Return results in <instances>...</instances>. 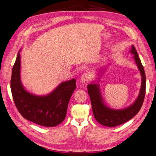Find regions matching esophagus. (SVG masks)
<instances>
[{"label":"esophagus","mask_w":156,"mask_h":156,"mask_svg":"<svg viewBox=\"0 0 156 156\" xmlns=\"http://www.w3.org/2000/svg\"><path fill=\"white\" fill-rule=\"evenodd\" d=\"M91 79V76L89 73H84L81 77V82L83 83H86L89 82Z\"/></svg>","instance_id":"obj_1"}]
</instances>
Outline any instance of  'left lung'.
I'll list each match as a JSON object with an SVG mask.
<instances>
[{
  "label": "left lung",
  "instance_id": "1",
  "mask_svg": "<svg viewBox=\"0 0 156 156\" xmlns=\"http://www.w3.org/2000/svg\"><path fill=\"white\" fill-rule=\"evenodd\" d=\"M130 52L134 55L133 58L135 63L137 65L142 76L141 87L139 97L132 105L126 109L119 110L109 108L105 106L102 101L100 89L97 84L90 83L87 87L88 94L91 98L94 117L100 124L105 126H117L128 121L138 113L144 102L146 91V76L144 67L133 45H132Z\"/></svg>",
  "mask_w": 156,
  "mask_h": 156
}]
</instances>
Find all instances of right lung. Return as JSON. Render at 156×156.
<instances>
[{
  "mask_svg": "<svg viewBox=\"0 0 156 156\" xmlns=\"http://www.w3.org/2000/svg\"><path fill=\"white\" fill-rule=\"evenodd\" d=\"M21 58L19 52L12 69L11 91L15 105L22 116L40 126L53 127L62 123L66 117L69 100L76 89V80L60 83L45 96L27 92L20 78Z\"/></svg>",
  "mask_w": 156,
  "mask_h": 156,
  "instance_id": "add662e5",
  "label": "right lung"
}]
</instances>
